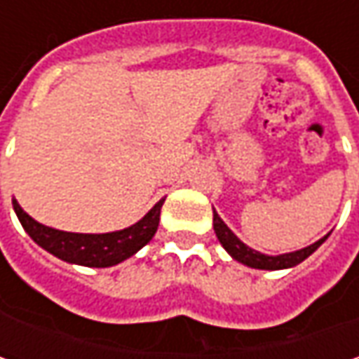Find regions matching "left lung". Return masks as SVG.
Segmentation results:
<instances>
[{
    "mask_svg": "<svg viewBox=\"0 0 359 359\" xmlns=\"http://www.w3.org/2000/svg\"><path fill=\"white\" fill-rule=\"evenodd\" d=\"M214 229H215V236H217V240L219 243L224 245V250L228 252L236 262H240L243 266H248V268H254V269H287V268H294L297 264H302L306 257H310L325 240H327V236H324L322 240H318L316 243H311L308 248H302V250H297V252H290V254H280V255H266L262 254V252H255L252 248H248L243 241L231 231V229L224 224V219L217 215V212L214 210Z\"/></svg>",
    "mask_w": 359,
    "mask_h": 359,
    "instance_id": "obj_1",
    "label": "left lung"
}]
</instances>
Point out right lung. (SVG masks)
Segmentation results:
<instances>
[{
    "label": "right lung",
    "mask_w": 359,
    "mask_h": 359,
    "mask_svg": "<svg viewBox=\"0 0 359 359\" xmlns=\"http://www.w3.org/2000/svg\"><path fill=\"white\" fill-rule=\"evenodd\" d=\"M163 201L165 200H159L140 222H135L130 228L109 233H74L48 228L35 222L29 214H25L18 200H13V210L27 236L51 255L67 264H77L86 268H111L137 254L154 238V233L158 231Z\"/></svg>",
    "instance_id": "1"
}]
</instances>
